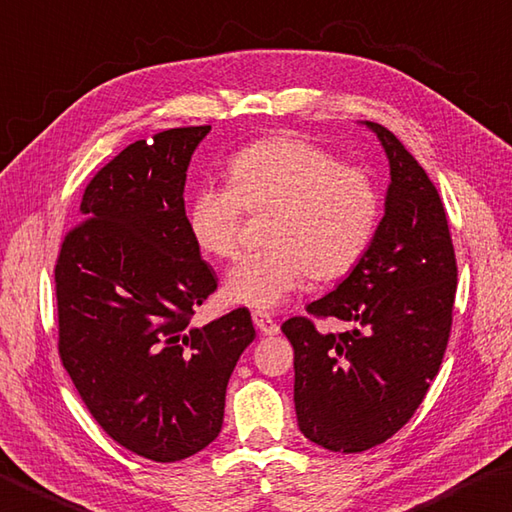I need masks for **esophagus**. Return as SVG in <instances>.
I'll return each mask as SVG.
<instances>
[{
	"label": "esophagus",
	"instance_id": "esophagus-1",
	"mask_svg": "<svg viewBox=\"0 0 512 512\" xmlns=\"http://www.w3.org/2000/svg\"><path fill=\"white\" fill-rule=\"evenodd\" d=\"M253 322L262 335L273 337L279 333V324L268 313H253Z\"/></svg>",
	"mask_w": 512,
	"mask_h": 512
}]
</instances>
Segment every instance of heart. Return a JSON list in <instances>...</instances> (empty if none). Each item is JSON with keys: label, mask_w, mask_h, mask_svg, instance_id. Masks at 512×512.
I'll list each match as a JSON object with an SVG mask.
<instances>
[{"label": "heart", "mask_w": 512, "mask_h": 512, "mask_svg": "<svg viewBox=\"0 0 512 512\" xmlns=\"http://www.w3.org/2000/svg\"><path fill=\"white\" fill-rule=\"evenodd\" d=\"M228 184L199 186L186 206V228L204 255L226 259L237 250L244 208L268 213L266 248L226 270L230 304L273 310L304 284L350 273L373 242L379 195L364 170L308 139L273 135L246 146L226 166Z\"/></svg>", "instance_id": "1"}]
</instances>
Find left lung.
Masks as SVG:
<instances>
[{
    "label": "left lung",
    "mask_w": 512,
    "mask_h": 512,
    "mask_svg": "<svg viewBox=\"0 0 512 512\" xmlns=\"http://www.w3.org/2000/svg\"><path fill=\"white\" fill-rule=\"evenodd\" d=\"M390 184L375 237L346 279L308 313L348 324L319 333L306 317L282 330L295 348V413L304 437L362 453L402 428L444 359L457 290L444 204L406 146L375 122Z\"/></svg>",
    "instance_id": "obj_1"
}]
</instances>
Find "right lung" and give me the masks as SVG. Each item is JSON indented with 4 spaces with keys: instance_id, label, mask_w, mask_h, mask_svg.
<instances>
[{
    "instance_id": "obj_1",
    "label": "right lung",
    "mask_w": 512,
    "mask_h": 512,
    "mask_svg": "<svg viewBox=\"0 0 512 512\" xmlns=\"http://www.w3.org/2000/svg\"><path fill=\"white\" fill-rule=\"evenodd\" d=\"M208 133L170 128L124 148L90 179L84 224L55 266L66 373L97 424L153 462H179L219 435L228 379L255 339L246 308L190 324L217 288L184 206L190 157Z\"/></svg>"
}]
</instances>
